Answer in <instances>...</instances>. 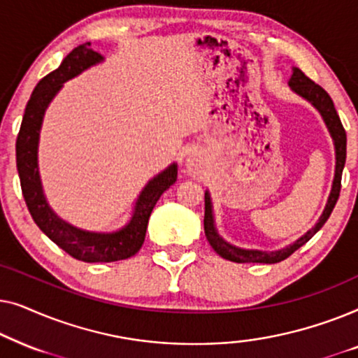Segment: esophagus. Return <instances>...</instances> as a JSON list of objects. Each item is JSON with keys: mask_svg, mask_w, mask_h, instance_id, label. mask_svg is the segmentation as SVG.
Listing matches in <instances>:
<instances>
[{"mask_svg": "<svg viewBox=\"0 0 358 358\" xmlns=\"http://www.w3.org/2000/svg\"><path fill=\"white\" fill-rule=\"evenodd\" d=\"M200 168H202V156L192 151V153H189L187 158H185V171H187L190 176H197Z\"/></svg>", "mask_w": 358, "mask_h": 358, "instance_id": "obj_1", "label": "esophagus"}]
</instances>
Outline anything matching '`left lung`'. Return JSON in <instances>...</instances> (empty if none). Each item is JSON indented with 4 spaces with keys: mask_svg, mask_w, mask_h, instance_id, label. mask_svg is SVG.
Masks as SVG:
<instances>
[{
    "mask_svg": "<svg viewBox=\"0 0 358 358\" xmlns=\"http://www.w3.org/2000/svg\"><path fill=\"white\" fill-rule=\"evenodd\" d=\"M288 86L290 90L295 92L296 96H300L301 99L315 107V109L320 112V115L324 120L327 127V131H329L332 143H334V151H336V171H334V179H332V187L329 192V197H327L326 207L322 210L321 217L317 218L315 227L293 241L285 248L277 249V251H261V249H246V248H238L234 244L228 243L222 234L218 233L217 224H215V215H213V203L212 197H210L208 190H205V217H203V229L205 236H207L210 246L213 248V251L222 256L223 259L231 262L238 264H246V262H256V264H277L292 256L296 249H300L303 244H306L310 239L315 236V234L322 228V224L327 222V218L331 217L332 210L336 207L337 199H339L341 192V178L342 171H344L345 164V155H347V135L344 127L341 124L339 115H337L334 102L329 97V94L322 90L321 86H317L316 83H313L310 78L305 76L300 68H293L292 76L288 80Z\"/></svg>",
    "mask_w": 358,
    "mask_h": 358,
    "instance_id": "8db88e82",
    "label": "left lung"
}]
</instances>
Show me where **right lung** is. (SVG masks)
I'll return each mask as SVG.
<instances>
[{
  "instance_id": "add662e5",
  "label": "right lung",
  "mask_w": 358,
  "mask_h": 358,
  "mask_svg": "<svg viewBox=\"0 0 358 358\" xmlns=\"http://www.w3.org/2000/svg\"><path fill=\"white\" fill-rule=\"evenodd\" d=\"M102 62L104 57L92 50L91 42L73 48L63 58L62 65L42 78L34 87L16 140L17 173L24 200L34 222L57 246L83 262H115L135 256L145 241L146 227L156 202L178 179L176 163H171L168 168L151 178L136 197L129 222L115 231H87L73 227L66 220L58 217L48 205L38 171V141L43 115L66 81Z\"/></svg>"
}]
</instances>
